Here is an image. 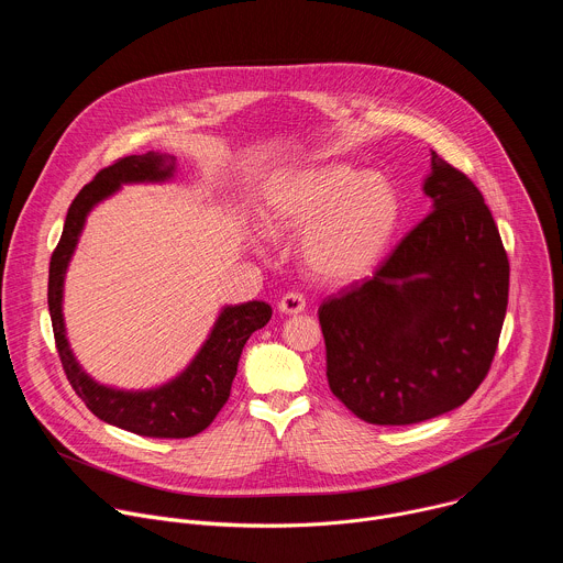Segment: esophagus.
I'll list each match as a JSON object with an SVG mask.
<instances>
[{
	"label": "esophagus",
	"instance_id": "34e87169",
	"mask_svg": "<svg viewBox=\"0 0 563 563\" xmlns=\"http://www.w3.org/2000/svg\"><path fill=\"white\" fill-rule=\"evenodd\" d=\"M278 309L283 313H300L305 311V296L300 291H287L278 302Z\"/></svg>",
	"mask_w": 563,
	"mask_h": 563
}]
</instances>
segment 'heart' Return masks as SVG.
<instances>
[{
    "mask_svg": "<svg viewBox=\"0 0 563 563\" xmlns=\"http://www.w3.org/2000/svg\"><path fill=\"white\" fill-rule=\"evenodd\" d=\"M398 218L400 202L389 180L350 165L285 174L272 183L261 209L267 233L302 231L307 269L330 283L365 276L387 250Z\"/></svg>",
    "mask_w": 563,
    "mask_h": 563,
    "instance_id": "obj_1",
    "label": "heart"
}]
</instances>
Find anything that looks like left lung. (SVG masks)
Instances as JSON below:
<instances>
[{"label":"left lung","mask_w":563,"mask_h":563,"mask_svg":"<svg viewBox=\"0 0 563 563\" xmlns=\"http://www.w3.org/2000/svg\"><path fill=\"white\" fill-rule=\"evenodd\" d=\"M432 211L374 276L318 307L328 383L374 426L445 415L490 372L508 307L510 263L476 185L432 151Z\"/></svg>","instance_id":"1"}]
</instances>
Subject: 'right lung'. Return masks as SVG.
Wrapping results in <instances>:
<instances>
[{
  "label": "right lung",
  "mask_w": 563,
  "mask_h": 563,
  "mask_svg": "<svg viewBox=\"0 0 563 563\" xmlns=\"http://www.w3.org/2000/svg\"><path fill=\"white\" fill-rule=\"evenodd\" d=\"M172 174L174 157L153 151L120 157L111 167H104L89 185L79 189L70 202L64 231L51 256L48 269V311L53 336L70 387L98 419L126 432L153 439L196 437L216 419L231 394V383L245 343L256 330L265 328L272 318V307L261 300L227 307L194 363L176 380L157 389H111L98 385L79 369L64 334L62 285L87 213L93 205L111 196L124 183H157L172 178Z\"/></svg>",
  "instance_id": "add662e5"
}]
</instances>
